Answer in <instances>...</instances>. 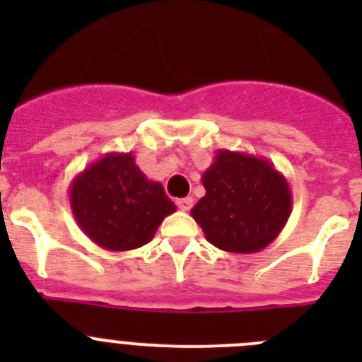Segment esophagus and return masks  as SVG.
I'll use <instances>...</instances> for the list:
<instances>
[{"instance_id": "34e87169", "label": "esophagus", "mask_w": 362, "mask_h": 362, "mask_svg": "<svg viewBox=\"0 0 362 362\" xmlns=\"http://www.w3.org/2000/svg\"><path fill=\"white\" fill-rule=\"evenodd\" d=\"M177 206L181 210H185V212H188V210L194 206V199H192V197H183V199H177Z\"/></svg>"}]
</instances>
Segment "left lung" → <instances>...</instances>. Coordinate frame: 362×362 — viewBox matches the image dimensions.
I'll return each instance as SVG.
<instances>
[{"mask_svg":"<svg viewBox=\"0 0 362 362\" xmlns=\"http://www.w3.org/2000/svg\"><path fill=\"white\" fill-rule=\"evenodd\" d=\"M206 190L190 216L219 250L254 254L276 241L292 214L290 185L274 163L252 153L217 150L203 172Z\"/></svg>","mask_w":362,"mask_h":362,"instance_id":"left-lung-1","label":"left lung"}]
</instances>
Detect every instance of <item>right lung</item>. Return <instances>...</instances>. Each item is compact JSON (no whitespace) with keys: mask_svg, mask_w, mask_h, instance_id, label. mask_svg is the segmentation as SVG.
<instances>
[{"mask_svg":"<svg viewBox=\"0 0 362 362\" xmlns=\"http://www.w3.org/2000/svg\"><path fill=\"white\" fill-rule=\"evenodd\" d=\"M79 228L105 250L127 252L152 241L175 204L161 183L150 181L132 152H110L86 166L69 187Z\"/></svg>","mask_w":362,"mask_h":362,"instance_id":"obj_1","label":"right lung"}]
</instances>
